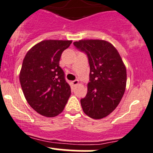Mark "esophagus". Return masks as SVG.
Instances as JSON below:
<instances>
[{
	"label": "esophagus",
	"mask_w": 153,
	"mask_h": 153,
	"mask_svg": "<svg viewBox=\"0 0 153 153\" xmlns=\"http://www.w3.org/2000/svg\"><path fill=\"white\" fill-rule=\"evenodd\" d=\"M72 84H73L74 85V86L77 85L79 84V80H77V79L74 80V81H73V82H72Z\"/></svg>",
	"instance_id": "esophagus-1"
}]
</instances>
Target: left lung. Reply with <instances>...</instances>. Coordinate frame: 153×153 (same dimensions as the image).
<instances>
[{
  "instance_id": "8db88e82",
  "label": "left lung",
  "mask_w": 153,
  "mask_h": 153,
  "mask_svg": "<svg viewBox=\"0 0 153 153\" xmlns=\"http://www.w3.org/2000/svg\"><path fill=\"white\" fill-rule=\"evenodd\" d=\"M74 45L86 53L90 65L87 94L80 100L86 115L102 119L118 105L126 86V69L118 51L110 42L82 39Z\"/></svg>"
}]
</instances>
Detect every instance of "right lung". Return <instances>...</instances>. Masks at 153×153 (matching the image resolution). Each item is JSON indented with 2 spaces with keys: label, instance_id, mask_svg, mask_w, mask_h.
<instances>
[{
  "label": "right lung",
  "instance_id": "right-lung-1",
  "mask_svg": "<svg viewBox=\"0 0 153 153\" xmlns=\"http://www.w3.org/2000/svg\"><path fill=\"white\" fill-rule=\"evenodd\" d=\"M71 43V40H44L30 48L23 60L19 80L24 95L29 105L45 117L62 112L71 96L59 60Z\"/></svg>",
  "mask_w": 153,
  "mask_h": 153
}]
</instances>
